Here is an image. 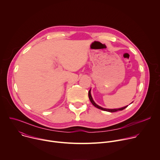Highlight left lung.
<instances>
[{
  "label": "left lung",
  "mask_w": 160,
  "mask_h": 160,
  "mask_svg": "<svg viewBox=\"0 0 160 160\" xmlns=\"http://www.w3.org/2000/svg\"><path fill=\"white\" fill-rule=\"evenodd\" d=\"M90 90L91 89H90V90L88 91V98L90 101V102H92V104L95 106L98 109H100L101 110H103V111H108V112H116V111H122L123 109H124L125 108H126L128 106H125V107H123V108H118V109H106V108H103L99 106H98V104H96V103L94 101L92 98V96H91V94H90Z\"/></svg>",
  "instance_id": "8db88e82"
}]
</instances>
